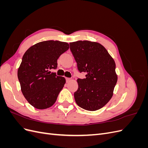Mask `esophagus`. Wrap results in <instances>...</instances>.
<instances>
[{
    "label": "esophagus",
    "mask_w": 148,
    "mask_h": 148,
    "mask_svg": "<svg viewBox=\"0 0 148 148\" xmlns=\"http://www.w3.org/2000/svg\"><path fill=\"white\" fill-rule=\"evenodd\" d=\"M71 78H66V82L68 83V82H70V81H71Z\"/></svg>",
    "instance_id": "obj_1"
}]
</instances>
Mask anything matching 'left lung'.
<instances>
[{
    "label": "left lung",
    "mask_w": 148,
    "mask_h": 148,
    "mask_svg": "<svg viewBox=\"0 0 148 148\" xmlns=\"http://www.w3.org/2000/svg\"><path fill=\"white\" fill-rule=\"evenodd\" d=\"M70 49L79 72L86 73V78L77 79L78 88L74 93L75 101L85 110H99L113 96L117 82L115 61L98 42H73L70 43Z\"/></svg>",
    "instance_id": "left-lung-1"
}]
</instances>
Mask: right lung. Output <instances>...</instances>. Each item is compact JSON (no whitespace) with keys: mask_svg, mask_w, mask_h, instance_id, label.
I'll return each mask as SVG.
<instances>
[{"mask_svg":"<svg viewBox=\"0 0 148 148\" xmlns=\"http://www.w3.org/2000/svg\"><path fill=\"white\" fill-rule=\"evenodd\" d=\"M69 49L67 42L50 40L34 44L24 53L18 78L24 97L35 108L45 109L56 102L65 79L49 70L57 69V59Z\"/></svg>","mask_w":148,"mask_h":148,"instance_id":"1","label":"right lung"}]
</instances>
